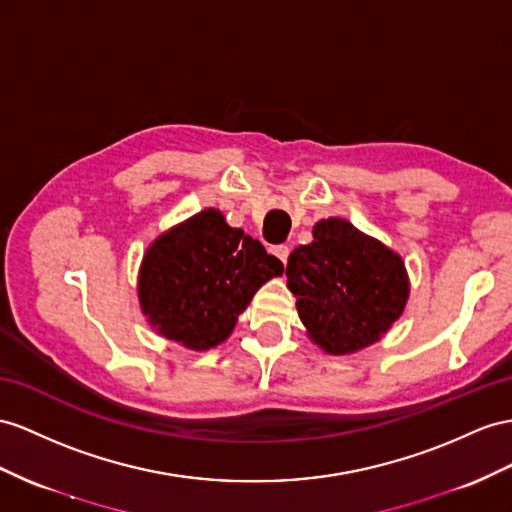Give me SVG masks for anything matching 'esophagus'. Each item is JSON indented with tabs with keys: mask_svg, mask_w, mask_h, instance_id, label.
Masks as SVG:
<instances>
[{
	"mask_svg": "<svg viewBox=\"0 0 512 512\" xmlns=\"http://www.w3.org/2000/svg\"><path fill=\"white\" fill-rule=\"evenodd\" d=\"M270 253L274 255V257H279L283 264H287V257H290V246H285V244H277V246H270Z\"/></svg>",
	"mask_w": 512,
	"mask_h": 512,
	"instance_id": "esophagus-1",
	"label": "esophagus"
}]
</instances>
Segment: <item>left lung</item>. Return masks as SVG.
<instances>
[{
    "label": "left lung",
    "mask_w": 512,
    "mask_h": 512,
    "mask_svg": "<svg viewBox=\"0 0 512 512\" xmlns=\"http://www.w3.org/2000/svg\"><path fill=\"white\" fill-rule=\"evenodd\" d=\"M287 287L307 335L329 355L378 342L409 298L404 261L344 218L313 227V242L287 259Z\"/></svg>",
    "instance_id": "8db88e82"
}]
</instances>
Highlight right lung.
<instances>
[{
  "mask_svg": "<svg viewBox=\"0 0 512 512\" xmlns=\"http://www.w3.org/2000/svg\"><path fill=\"white\" fill-rule=\"evenodd\" d=\"M283 264L209 207L153 240L142 257L138 300L153 329L190 350L231 335L261 285Z\"/></svg>",
  "mask_w": 512,
  "mask_h": 512,
  "instance_id": "obj_1",
  "label": "right lung"
}]
</instances>
